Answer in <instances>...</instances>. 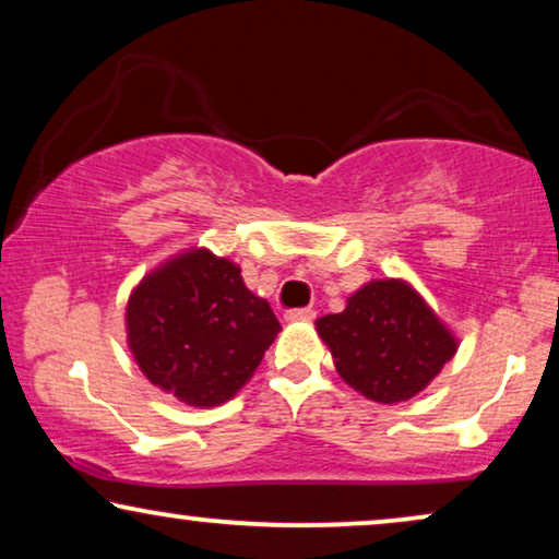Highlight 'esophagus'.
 <instances>
[{"label":"esophagus","mask_w":559,"mask_h":559,"mask_svg":"<svg viewBox=\"0 0 559 559\" xmlns=\"http://www.w3.org/2000/svg\"><path fill=\"white\" fill-rule=\"evenodd\" d=\"M312 318H316V310L312 308H297V310L285 312L287 323H300V320H312Z\"/></svg>","instance_id":"34e87169"}]
</instances>
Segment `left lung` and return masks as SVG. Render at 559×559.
<instances>
[{
  "label": "left lung",
  "instance_id": "8db88e82",
  "mask_svg": "<svg viewBox=\"0 0 559 559\" xmlns=\"http://www.w3.org/2000/svg\"><path fill=\"white\" fill-rule=\"evenodd\" d=\"M316 328L341 379L379 404L412 400L457 350L455 333L400 277L366 282Z\"/></svg>",
  "mask_w": 559,
  "mask_h": 559
}]
</instances>
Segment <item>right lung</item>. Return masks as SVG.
<instances>
[{
  "mask_svg": "<svg viewBox=\"0 0 559 559\" xmlns=\"http://www.w3.org/2000/svg\"><path fill=\"white\" fill-rule=\"evenodd\" d=\"M124 325L144 377L203 409L231 400L282 331L270 302L243 285L241 266L203 247L144 274L129 295Z\"/></svg>",
  "mask_w": 559,
  "mask_h": 559,
  "instance_id": "1",
  "label": "right lung"
}]
</instances>
